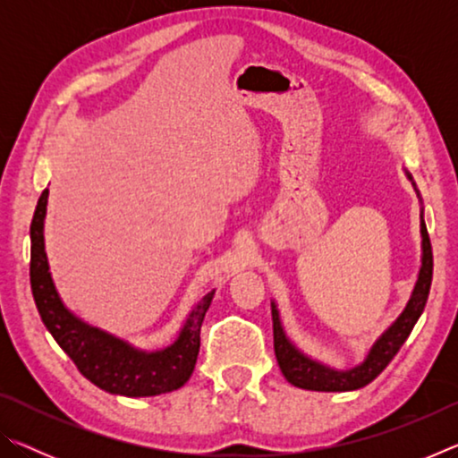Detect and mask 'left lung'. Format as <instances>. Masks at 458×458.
Wrapping results in <instances>:
<instances>
[{"label":"left lung","mask_w":458,"mask_h":458,"mask_svg":"<svg viewBox=\"0 0 458 458\" xmlns=\"http://www.w3.org/2000/svg\"><path fill=\"white\" fill-rule=\"evenodd\" d=\"M410 177V174H408ZM412 180V177H410ZM422 218V216H420ZM420 234H422V267L418 273V281L410 297L408 305L400 317L387 327L379 339L371 345L368 358L363 360L360 366L352 369L339 371L331 369L323 363L307 358L294 347L289 337L284 335V329L281 325V317H278L276 305H273V335H275V355L281 368L283 376L289 379L293 386L303 387V390H315V392H352L360 390V387L368 386L369 382L382 374L387 363L394 360V355L400 352L404 345L410 333H412L416 321L428 301L430 284H432V246L428 238V230H426L424 218L420 220Z\"/></svg>","instance_id":"left-lung-1"}]
</instances>
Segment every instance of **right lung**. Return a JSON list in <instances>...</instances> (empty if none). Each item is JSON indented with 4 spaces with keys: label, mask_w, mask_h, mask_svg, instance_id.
Here are the masks:
<instances>
[{
    "label": "right lung",
    "mask_w": 458,
    "mask_h": 458,
    "mask_svg": "<svg viewBox=\"0 0 458 458\" xmlns=\"http://www.w3.org/2000/svg\"><path fill=\"white\" fill-rule=\"evenodd\" d=\"M46 204H48V190H44L38 199L30 226V238H32L30 283L46 329L68 353L81 374L100 390L119 396L143 398L159 396L182 387L196 368L201 321L212 303L214 291L204 294V299L190 313L180 337L165 350L147 353L135 350L123 339L108 335L106 331L90 327L68 311L52 283L48 259L44 252Z\"/></svg>",
    "instance_id": "add662e5"
}]
</instances>
